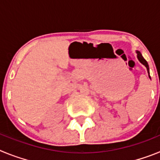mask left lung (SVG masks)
<instances>
[{
	"label": "left lung",
	"instance_id": "8db88e82",
	"mask_svg": "<svg viewBox=\"0 0 160 160\" xmlns=\"http://www.w3.org/2000/svg\"><path fill=\"white\" fill-rule=\"evenodd\" d=\"M136 53H137V58H138V61H139V62H140L142 63V65H143V66H146L147 70H148V73H149V66H148V62H147V61L143 58V57H142V54H141L140 52H139V51H136ZM149 78H151L150 75H149Z\"/></svg>",
	"mask_w": 160,
	"mask_h": 160
}]
</instances>
